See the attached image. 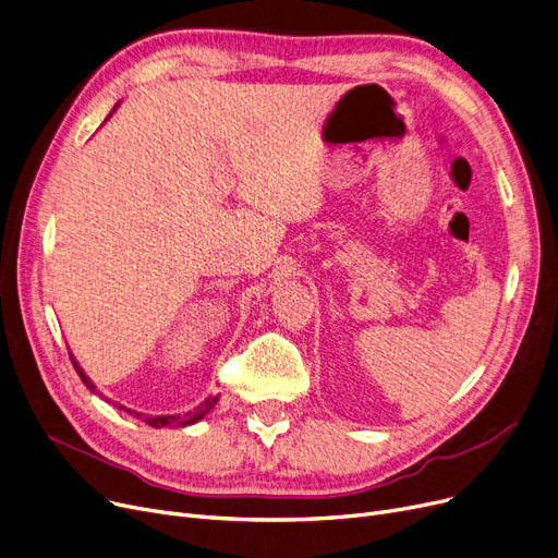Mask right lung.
<instances>
[{
	"label": "right lung",
	"mask_w": 558,
	"mask_h": 558,
	"mask_svg": "<svg viewBox=\"0 0 558 558\" xmlns=\"http://www.w3.org/2000/svg\"><path fill=\"white\" fill-rule=\"evenodd\" d=\"M70 361H72V365H74V369H76V375L82 377V381L95 392V384L86 377V373L82 367H78V363L74 361V356L70 354ZM218 404V397H208V400L204 402V404H199L195 411H189V413H183V415H145V413H136V411H131V409H124V407H120L122 411H126V413H131V415H136V417H141V420H145L149 427H172V424H193V422H197V420H202L210 409H214Z\"/></svg>",
	"instance_id": "1"
}]
</instances>
